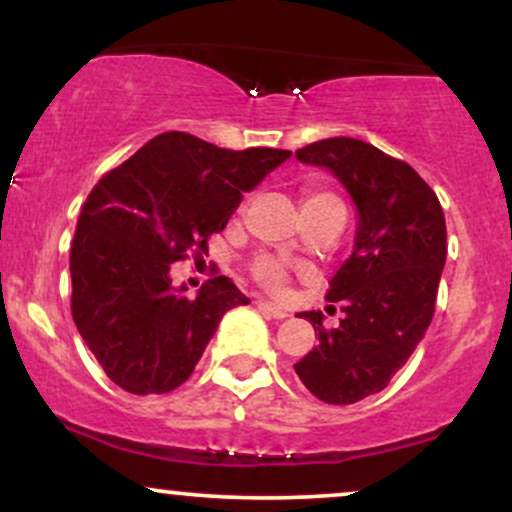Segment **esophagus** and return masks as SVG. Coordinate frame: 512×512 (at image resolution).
<instances>
[{"label": "esophagus", "mask_w": 512, "mask_h": 512, "mask_svg": "<svg viewBox=\"0 0 512 512\" xmlns=\"http://www.w3.org/2000/svg\"><path fill=\"white\" fill-rule=\"evenodd\" d=\"M257 308H260L262 313H267L269 317H274V320H284V317H286V310H281L279 305H274L269 301H260V303H257Z\"/></svg>", "instance_id": "1"}]
</instances>
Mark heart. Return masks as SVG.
Listing matches in <instances>:
<instances>
[{"label": "heart", "mask_w": 512, "mask_h": 512, "mask_svg": "<svg viewBox=\"0 0 512 512\" xmlns=\"http://www.w3.org/2000/svg\"><path fill=\"white\" fill-rule=\"evenodd\" d=\"M330 199H337L330 192H308V197H305L303 204H315V202H330ZM255 274L257 279L262 281L264 286H269V289H281L284 286V269H281L279 262L269 260V257H262L260 262L255 264Z\"/></svg>", "instance_id": "1"}]
</instances>
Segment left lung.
I'll return each instance as SVG.
<instances>
[{
	"label": "left lung",
	"instance_id": "1",
	"mask_svg": "<svg viewBox=\"0 0 512 512\" xmlns=\"http://www.w3.org/2000/svg\"><path fill=\"white\" fill-rule=\"evenodd\" d=\"M296 158L342 182L356 207V236L327 293L342 305V322L325 330L322 313L298 315L320 342L293 368L322 402L354 404L385 390L431 325L448 255L445 216L409 163L361 139H322Z\"/></svg>",
	"mask_w": 512,
	"mask_h": 512
}]
</instances>
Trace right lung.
<instances>
[{"label":"right lung","mask_w":512,"mask_h":512,"mask_svg":"<svg viewBox=\"0 0 512 512\" xmlns=\"http://www.w3.org/2000/svg\"><path fill=\"white\" fill-rule=\"evenodd\" d=\"M291 151H231L185 132L146 142L88 195L76 223L69 272L76 330L105 375L132 395L185 383L221 317L250 298L228 276L187 296L170 264L207 250L243 192L255 190Z\"/></svg>","instance_id":"right-lung-1"}]
</instances>
